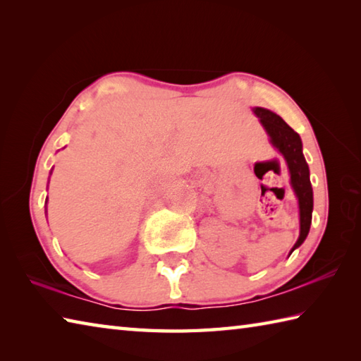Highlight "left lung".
<instances>
[{
  "mask_svg": "<svg viewBox=\"0 0 361 361\" xmlns=\"http://www.w3.org/2000/svg\"><path fill=\"white\" fill-rule=\"evenodd\" d=\"M252 113L256 114L259 122L265 128L273 147L286 159L290 175V186L298 198L299 237L293 248L290 250L291 255L298 247H301L305 237H307L312 225L313 211V189L310 183L309 164L302 153V141L301 136L276 113L262 109V106H255Z\"/></svg>",
  "mask_w": 361,
  "mask_h": 361,
  "instance_id": "1",
  "label": "left lung"
}]
</instances>
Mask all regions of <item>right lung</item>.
Wrapping results in <instances>:
<instances>
[{
	"label": "right lung",
	"instance_id": "add662e5",
	"mask_svg": "<svg viewBox=\"0 0 361 361\" xmlns=\"http://www.w3.org/2000/svg\"><path fill=\"white\" fill-rule=\"evenodd\" d=\"M46 202H48V198H46Z\"/></svg>",
	"mask_w": 361,
	"mask_h": 361
}]
</instances>
